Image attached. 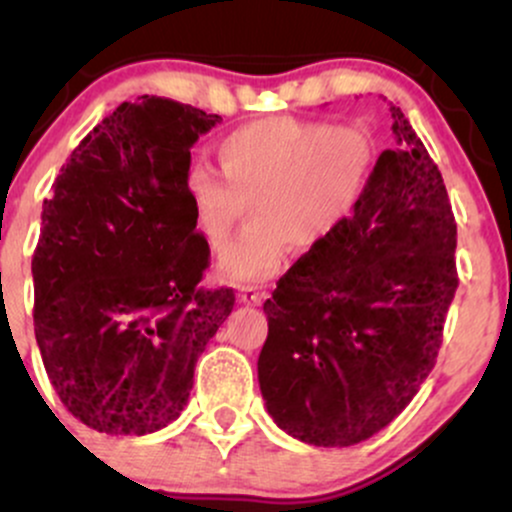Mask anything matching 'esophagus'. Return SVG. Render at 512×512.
Segmentation results:
<instances>
[{"label":"esophagus","instance_id":"obj_1","mask_svg":"<svg viewBox=\"0 0 512 512\" xmlns=\"http://www.w3.org/2000/svg\"><path fill=\"white\" fill-rule=\"evenodd\" d=\"M264 298H267V293L252 289V286H245V289H240V293H238V301L245 305H260Z\"/></svg>","mask_w":512,"mask_h":512}]
</instances>
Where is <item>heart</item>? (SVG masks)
<instances>
[{
    "label": "heart",
    "instance_id": "heart-1",
    "mask_svg": "<svg viewBox=\"0 0 512 512\" xmlns=\"http://www.w3.org/2000/svg\"><path fill=\"white\" fill-rule=\"evenodd\" d=\"M221 175L202 166L185 180L197 236L221 250L250 204V228L223 252L219 276L257 284L284 267L291 243L313 250L354 216L375 166V139L361 122L272 117L223 137Z\"/></svg>",
    "mask_w": 512,
    "mask_h": 512
}]
</instances>
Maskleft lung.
Returning a JSON list of instances; mask_svg holds the SVG:
<instances>
[{"label":"left lung","mask_w":512,"mask_h":512,"mask_svg":"<svg viewBox=\"0 0 512 512\" xmlns=\"http://www.w3.org/2000/svg\"><path fill=\"white\" fill-rule=\"evenodd\" d=\"M392 149L330 240L264 303L257 378L274 424L349 448L395 421L436 366L457 291V226L443 175L397 105Z\"/></svg>","instance_id":"8db88e82"}]
</instances>
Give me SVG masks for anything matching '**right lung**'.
<instances>
[{"mask_svg": "<svg viewBox=\"0 0 512 512\" xmlns=\"http://www.w3.org/2000/svg\"><path fill=\"white\" fill-rule=\"evenodd\" d=\"M221 122L158 96L122 103L62 166L33 255L35 342L62 404L88 428L146 436L173 424L233 289H199L209 248L185 180Z\"/></svg>", "mask_w": 512, "mask_h": 512, "instance_id": "right-lung-1", "label": "right lung"}]
</instances>
